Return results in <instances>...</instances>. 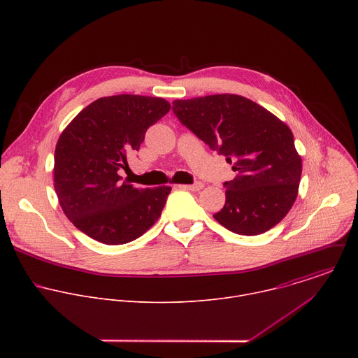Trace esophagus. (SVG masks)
Returning <instances> with one entry per match:
<instances>
[{"label":"esophagus","mask_w":358,"mask_h":358,"mask_svg":"<svg viewBox=\"0 0 358 358\" xmlns=\"http://www.w3.org/2000/svg\"><path fill=\"white\" fill-rule=\"evenodd\" d=\"M180 188H182V189H189V191H199L202 187H203V184L201 182V181H198V182H195V184H182V185H178Z\"/></svg>","instance_id":"1"}]
</instances>
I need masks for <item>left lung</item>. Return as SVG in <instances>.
<instances>
[{"instance_id": "left-lung-1", "label": "left lung", "mask_w": 358, "mask_h": 358, "mask_svg": "<svg viewBox=\"0 0 358 358\" xmlns=\"http://www.w3.org/2000/svg\"><path fill=\"white\" fill-rule=\"evenodd\" d=\"M173 110L238 173L224 184L225 206L214 218L239 235H259L279 224L296 201L301 176L289 126L232 93L174 100Z\"/></svg>"}]
</instances>
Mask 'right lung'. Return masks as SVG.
<instances>
[{"label": "right lung", "instance_id": "1", "mask_svg": "<svg viewBox=\"0 0 358 358\" xmlns=\"http://www.w3.org/2000/svg\"><path fill=\"white\" fill-rule=\"evenodd\" d=\"M163 97H100L61 133L55 148L54 187L69 221L106 245L131 242L160 218L171 187L136 188L122 181L127 152L137 151L150 126L169 113Z\"/></svg>", "mask_w": 358, "mask_h": 358}]
</instances>
